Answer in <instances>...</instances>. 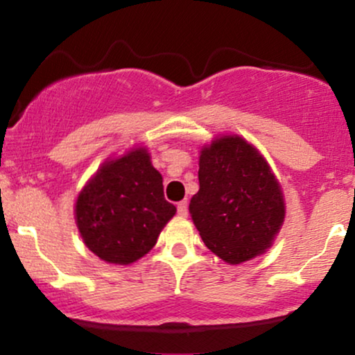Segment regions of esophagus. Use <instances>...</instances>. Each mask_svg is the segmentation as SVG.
<instances>
[{
	"label": "esophagus",
	"instance_id": "34e87169",
	"mask_svg": "<svg viewBox=\"0 0 355 355\" xmlns=\"http://www.w3.org/2000/svg\"><path fill=\"white\" fill-rule=\"evenodd\" d=\"M177 210H178V215H180V217H187V215H189V202L182 200L177 205Z\"/></svg>",
	"mask_w": 355,
	"mask_h": 355
}]
</instances>
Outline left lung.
Instances as JSON below:
<instances>
[{"label": "left lung", "instance_id": "1", "mask_svg": "<svg viewBox=\"0 0 355 355\" xmlns=\"http://www.w3.org/2000/svg\"><path fill=\"white\" fill-rule=\"evenodd\" d=\"M200 189L190 215L207 247L227 263L263 254L285 217L284 195L263 157L237 135L202 148Z\"/></svg>", "mask_w": 355, "mask_h": 355}]
</instances>
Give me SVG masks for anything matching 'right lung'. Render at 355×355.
Listing matches in <instances>:
<instances>
[{
  "label": "right lung",
  "instance_id": "right-lung-1",
  "mask_svg": "<svg viewBox=\"0 0 355 355\" xmlns=\"http://www.w3.org/2000/svg\"><path fill=\"white\" fill-rule=\"evenodd\" d=\"M164 178L145 148L105 162L80 191L76 225L85 245L108 263L128 266L152 250L173 217Z\"/></svg>",
  "mask_w": 355,
  "mask_h": 355
}]
</instances>
